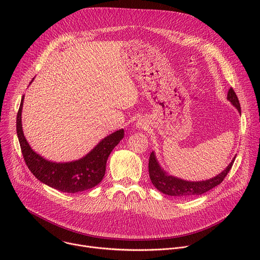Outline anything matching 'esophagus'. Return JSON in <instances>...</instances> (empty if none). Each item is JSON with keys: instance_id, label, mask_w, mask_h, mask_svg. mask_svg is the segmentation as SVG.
<instances>
[{"instance_id": "34e87169", "label": "esophagus", "mask_w": 260, "mask_h": 260, "mask_svg": "<svg viewBox=\"0 0 260 260\" xmlns=\"http://www.w3.org/2000/svg\"><path fill=\"white\" fill-rule=\"evenodd\" d=\"M137 126H138V127H141V126H143V125H142L141 122H138V123H137Z\"/></svg>"}]
</instances>
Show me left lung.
Listing matches in <instances>:
<instances>
[{"label": "left lung", "mask_w": 260, "mask_h": 260, "mask_svg": "<svg viewBox=\"0 0 260 260\" xmlns=\"http://www.w3.org/2000/svg\"><path fill=\"white\" fill-rule=\"evenodd\" d=\"M228 100L238 109L239 112L241 113V106L239 99L235 92V90L231 87L228 93ZM235 158L232 160V162L226 167V169L221 172L216 177L206 180V181H199V182H191V181H185L173 176L168 175L159 166L154 152L152 151L149 157V177L152 182V184L157 188L158 191L171 196V197H177V198H191L196 196H201L212 188H214L217 185H219L222 181L224 180L225 176L231 171Z\"/></svg>", "instance_id": "8db88e82"}]
</instances>
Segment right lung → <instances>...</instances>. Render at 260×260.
Listing matches in <instances>:
<instances>
[{
  "label": "right lung",
  "instance_id": "right-lung-1",
  "mask_svg": "<svg viewBox=\"0 0 260 260\" xmlns=\"http://www.w3.org/2000/svg\"><path fill=\"white\" fill-rule=\"evenodd\" d=\"M23 99L16 117V132L24 161L32 175L48 186L61 192L77 193L90 189L103 180L107 159L124 137L119 129L103 139L84 157L71 162H52L37 154L24 138L21 124Z\"/></svg>",
  "mask_w": 260,
  "mask_h": 260
}]
</instances>
